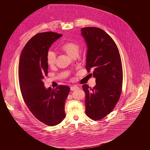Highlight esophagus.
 I'll return each instance as SVG.
<instances>
[{
    "instance_id": "34e87169",
    "label": "esophagus",
    "mask_w": 150,
    "mask_h": 150,
    "mask_svg": "<svg viewBox=\"0 0 150 150\" xmlns=\"http://www.w3.org/2000/svg\"><path fill=\"white\" fill-rule=\"evenodd\" d=\"M79 88V87L76 86V85H73L72 86L70 87V90L71 91H74V90H77Z\"/></svg>"
}]
</instances>
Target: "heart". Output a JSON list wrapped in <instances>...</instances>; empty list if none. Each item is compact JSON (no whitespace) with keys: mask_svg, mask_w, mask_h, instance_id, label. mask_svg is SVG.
<instances>
[{"mask_svg":"<svg viewBox=\"0 0 150 150\" xmlns=\"http://www.w3.org/2000/svg\"><path fill=\"white\" fill-rule=\"evenodd\" d=\"M60 50H62L68 55L69 57L73 58L77 56L79 50L80 46L75 42L68 41L63 43L60 47ZM56 61V54L52 50H48L46 54V62L50 67H52L54 65Z\"/></svg>","mask_w":150,"mask_h":150,"instance_id":"1","label":"heart"}]
</instances>
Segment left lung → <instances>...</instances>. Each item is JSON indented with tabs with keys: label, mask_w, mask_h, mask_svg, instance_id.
Segmentation results:
<instances>
[{
	"label": "left lung",
	"mask_w": 150,
	"mask_h": 150,
	"mask_svg": "<svg viewBox=\"0 0 150 150\" xmlns=\"http://www.w3.org/2000/svg\"><path fill=\"white\" fill-rule=\"evenodd\" d=\"M81 31L87 47L86 69L88 72L93 70L96 83L93 88L86 84L82 86L86 94V114L92 120H100L113 110L120 98L122 60L115 43L103 30L87 27Z\"/></svg>",
	"instance_id": "left-lung-1"
}]
</instances>
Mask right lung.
<instances>
[{"mask_svg": "<svg viewBox=\"0 0 150 150\" xmlns=\"http://www.w3.org/2000/svg\"><path fill=\"white\" fill-rule=\"evenodd\" d=\"M53 32L40 33L31 38L22 50L18 63V80L23 99L32 114L49 126L65 117V102L70 87L60 85L45 88L42 80L47 76L46 54L52 44L62 36Z\"/></svg>", "mask_w": 150, "mask_h": 150, "instance_id": "obj_1", "label": "right lung"}]
</instances>
